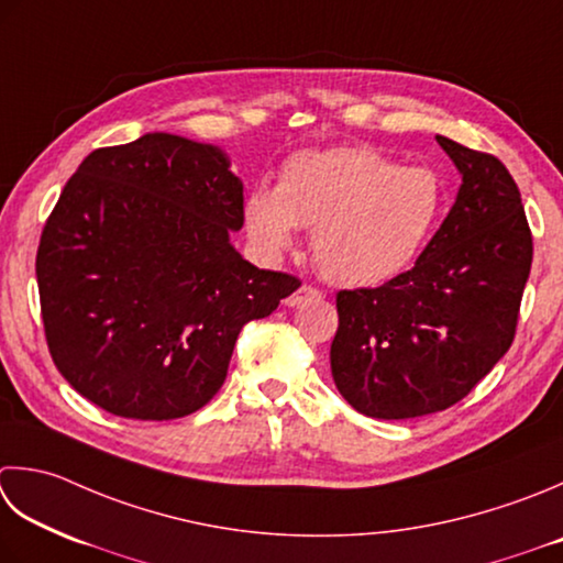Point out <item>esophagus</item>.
<instances>
[{
  "instance_id": "1",
  "label": "esophagus",
  "mask_w": 563,
  "mask_h": 563,
  "mask_svg": "<svg viewBox=\"0 0 563 563\" xmlns=\"http://www.w3.org/2000/svg\"><path fill=\"white\" fill-rule=\"evenodd\" d=\"M312 300H322V290L312 288V285H302V288H297L292 295L285 297V305L300 307V305L312 302Z\"/></svg>"
}]
</instances>
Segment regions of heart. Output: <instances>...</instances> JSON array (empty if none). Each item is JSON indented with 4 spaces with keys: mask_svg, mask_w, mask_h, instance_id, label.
I'll return each mask as SVG.
<instances>
[{
    "mask_svg": "<svg viewBox=\"0 0 563 563\" xmlns=\"http://www.w3.org/2000/svg\"><path fill=\"white\" fill-rule=\"evenodd\" d=\"M442 180L424 165H400L363 146L300 151L283 163L278 187L246 200L251 236L266 251L312 229V256L339 285H376L410 263L442 212Z\"/></svg>",
    "mask_w": 563,
    "mask_h": 563,
    "instance_id": "obj_1",
    "label": "heart"
}]
</instances>
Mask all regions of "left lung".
Segmentation results:
<instances>
[{
	"instance_id": "left-lung-1",
	"label": "left lung",
	"mask_w": 563,
	"mask_h": 563,
	"mask_svg": "<svg viewBox=\"0 0 563 563\" xmlns=\"http://www.w3.org/2000/svg\"><path fill=\"white\" fill-rule=\"evenodd\" d=\"M437 141L464 180L442 227L410 271L336 292L332 376L344 400L376 420L464 400L510 349L532 268V231L508 168Z\"/></svg>"
}]
</instances>
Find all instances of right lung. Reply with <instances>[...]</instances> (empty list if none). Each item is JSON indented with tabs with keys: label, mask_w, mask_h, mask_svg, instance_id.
<instances>
[{
	"label": "right lung",
	"mask_w": 563,
	"mask_h": 563,
	"mask_svg": "<svg viewBox=\"0 0 563 563\" xmlns=\"http://www.w3.org/2000/svg\"><path fill=\"white\" fill-rule=\"evenodd\" d=\"M244 185L207 143L146 134L65 183L36 253L51 358L126 420L192 415L224 385L241 327L300 288L229 244Z\"/></svg>",
	"instance_id": "1"
}]
</instances>
